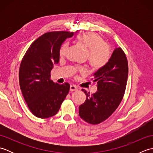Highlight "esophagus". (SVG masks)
I'll return each instance as SVG.
<instances>
[{"mask_svg": "<svg viewBox=\"0 0 153 153\" xmlns=\"http://www.w3.org/2000/svg\"><path fill=\"white\" fill-rule=\"evenodd\" d=\"M70 90L71 91H76V90H77V87L76 85H71L70 87Z\"/></svg>", "mask_w": 153, "mask_h": 153, "instance_id": "obj_1", "label": "esophagus"}]
</instances>
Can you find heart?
<instances>
[{
	"label": "heart",
	"mask_w": 153,
	"mask_h": 153,
	"mask_svg": "<svg viewBox=\"0 0 153 153\" xmlns=\"http://www.w3.org/2000/svg\"><path fill=\"white\" fill-rule=\"evenodd\" d=\"M77 40L89 50L87 58L91 66L99 68L106 64L109 58V50L105 45V41L100 35L92 32L82 33L77 36ZM68 46V43L62 45L59 52L60 56L66 54ZM80 70L85 71L83 69Z\"/></svg>",
	"instance_id": "obj_1"
}]
</instances>
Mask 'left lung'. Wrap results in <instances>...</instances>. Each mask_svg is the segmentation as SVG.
I'll return each instance as SVG.
<instances>
[{
	"mask_svg": "<svg viewBox=\"0 0 153 153\" xmlns=\"http://www.w3.org/2000/svg\"><path fill=\"white\" fill-rule=\"evenodd\" d=\"M128 75V64L124 52L116 47L105 66L93 74L97 83V92L90 95L85 90L86 100L79 107V115L91 124L105 121L118 108L124 94Z\"/></svg>",
	"mask_w": 153,
	"mask_h": 153,
	"instance_id": "obj_1",
	"label": "left lung"
}]
</instances>
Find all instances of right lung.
Returning <instances> with one entry per match:
<instances>
[{"mask_svg": "<svg viewBox=\"0 0 153 153\" xmlns=\"http://www.w3.org/2000/svg\"><path fill=\"white\" fill-rule=\"evenodd\" d=\"M73 32H48L37 39L24 55L19 66V82L29 109L39 118L56 114L70 90V84L51 80V71L59 62L60 49Z\"/></svg>", "mask_w": 153, "mask_h": 153, "instance_id": "right-lung-1", "label": "right lung"}]
</instances>
